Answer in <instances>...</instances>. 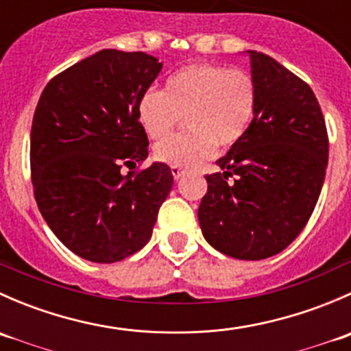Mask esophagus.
<instances>
[{
  "label": "esophagus",
  "mask_w": 351,
  "mask_h": 351,
  "mask_svg": "<svg viewBox=\"0 0 351 351\" xmlns=\"http://www.w3.org/2000/svg\"><path fill=\"white\" fill-rule=\"evenodd\" d=\"M171 173L173 176H175V180H180L183 175H185V171H183L182 168H178V166H171Z\"/></svg>",
  "instance_id": "esophagus-1"
}]
</instances>
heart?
I'll return each mask as SVG.
<instances>
[{
  "instance_id": "b5f03b06",
  "label": "heart",
  "mask_w": 351,
  "mask_h": 351,
  "mask_svg": "<svg viewBox=\"0 0 351 351\" xmlns=\"http://www.w3.org/2000/svg\"><path fill=\"white\" fill-rule=\"evenodd\" d=\"M256 110V86L246 71L217 64H192L166 80L165 90L141 97L137 115L151 139H162L185 117L190 130L154 147L158 161L178 168H197L217 146L232 147L243 139Z\"/></svg>"
}]
</instances>
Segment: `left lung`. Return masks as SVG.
Returning <instances> with one entry per match:
<instances>
[{
  "label": "left lung",
  "mask_w": 351,
  "mask_h": 351,
  "mask_svg": "<svg viewBox=\"0 0 351 351\" xmlns=\"http://www.w3.org/2000/svg\"><path fill=\"white\" fill-rule=\"evenodd\" d=\"M256 86L253 122L207 175L198 207L205 241L238 260L284 251L304 229L323 189L328 132L309 84L270 56L247 51Z\"/></svg>",
  "instance_id": "1"
}]
</instances>
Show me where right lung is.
Returning a JSON list of instances; mask_svg holds the SVG:
<instances>
[{
	"label": "right lung",
	"mask_w": 351,
	"mask_h": 351,
	"mask_svg": "<svg viewBox=\"0 0 351 351\" xmlns=\"http://www.w3.org/2000/svg\"><path fill=\"white\" fill-rule=\"evenodd\" d=\"M162 62L146 52L105 49L49 81L35 108L30 168L38 210L58 239L95 263H113L144 247L173 173L147 158L141 97ZM132 169V168H130Z\"/></svg>",
	"instance_id": "obj_1"
}]
</instances>
